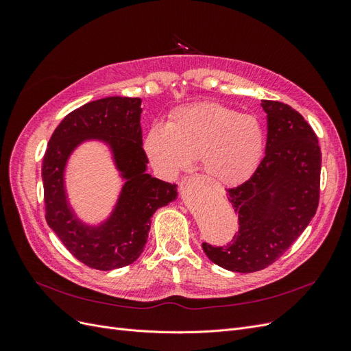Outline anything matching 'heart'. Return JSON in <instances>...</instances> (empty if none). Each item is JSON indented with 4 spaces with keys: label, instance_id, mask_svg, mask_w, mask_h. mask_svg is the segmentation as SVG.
I'll return each instance as SVG.
<instances>
[{
    "label": "heart",
    "instance_id": "heart-1",
    "mask_svg": "<svg viewBox=\"0 0 351 351\" xmlns=\"http://www.w3.org/2000/svg\"><path fill=\"white\" fill-rule=\"evenodd\" d=\"M267 134L258 117L218 102L178 108L169 123H155L145 151L159 173L177 176L200 158L204 171L221 184L247 178L263 156Z\"/></svg>",
    "mask_w": 351,
    "mask_h": 351
}]
</instances>
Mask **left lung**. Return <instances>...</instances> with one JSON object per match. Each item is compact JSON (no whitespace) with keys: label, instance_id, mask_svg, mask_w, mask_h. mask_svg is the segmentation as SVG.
<instances>
[{"label":"left lung","instance_id":"obj_1","mask_svg":"<svg viewBox=\"0 0 351 351\" xmlns=\"http://www.w3.org/2000/svg\"><path fill=\"white\" fill-rule=\"evenodd\" d=\"M268 119L265 156L252 177L227 189L239 231L227 246L202 243L206 256L232 272L272 265L309 226L319 205L322 154L302 114L278 101H262Z\"/></svg>","mask_w":351,"mask_h":351}]
</instances>
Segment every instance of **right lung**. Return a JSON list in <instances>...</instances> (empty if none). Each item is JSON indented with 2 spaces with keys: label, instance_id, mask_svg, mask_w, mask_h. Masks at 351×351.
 <instances>
[{
  "label": "right lung",
  "instance_id": "obj_1",
  "mask_svg": "<svg viewBox=\"0 0 351 351\" xmlns=\"http://www.w3.org/2000/svg\"><path fill=\"white\" fill-rule=\"evenodd\" d=\"M141 98L110 97L82 105L64 117L48 142L42 161L45 218L74 258L89 268L111 271L141 256L155 210L177 197V186L146 173L142 147ZM99 138L112 147L126 180L112 217L98 228L84 226L68 206L64 168L84 140Z\"/></svg>",
  "mask_w": 351,
  "mask_h": 351
}]
</instances>
